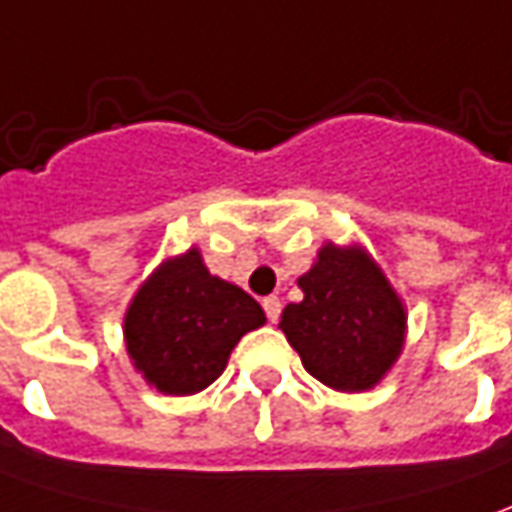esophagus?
Instances as JSON below:
<instances>
[{
  "instance_id": "esophagus-1",
  "label": "esophagus",
  "mask_w": 512,
  "mask_h": 512,
  "mask_svg": "<svg viewBox=\"0 0 512 512\" xmlns=\"http://www.w3.org/2000/svg\"><path fill=\"white\" fill-rule=\"evenodd\" d=\"M263 311H266V319H269V322H277V319H280V311H283V305H280L277 297H266V300H263Z\"/></svg>"
}]
</instances>
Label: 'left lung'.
<instances>
[{"instance_id":"8db88e82","label":"left lung","mask_w":512,"mask_h":512,"mask_svg":"<svg viewBox=\"0 0 512 512\" xmlns=\"http://www.w3.org/2000/svg\"><path fill=\"white\" fill-rule=\"evenodd\" d=\"M302 302L285 305L280 328L316 381L361 392L378 384L403 347L401 300L361 249L328 243L300 277Z\"/></svg>"}]
</instances>
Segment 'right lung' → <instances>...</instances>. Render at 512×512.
<instances>
[{
    "instance_id": "obj_1",
    "label": "right lung",
    "mask_w": 512,
    "mask_h": 512,
    "mask_svg": "<svg viewBox=\"0 0 512 512\" xmlns=\"http://www.w3.org/2000/svg\"><path fill=\"white\" fill-rule=\"evenodd\" d=\"M263 322V308L238 285L212 277L190 249L139 288L125 316V344L148 384L193 395L224 373L232 347Z\"/></svg>"
}]
</instances>
